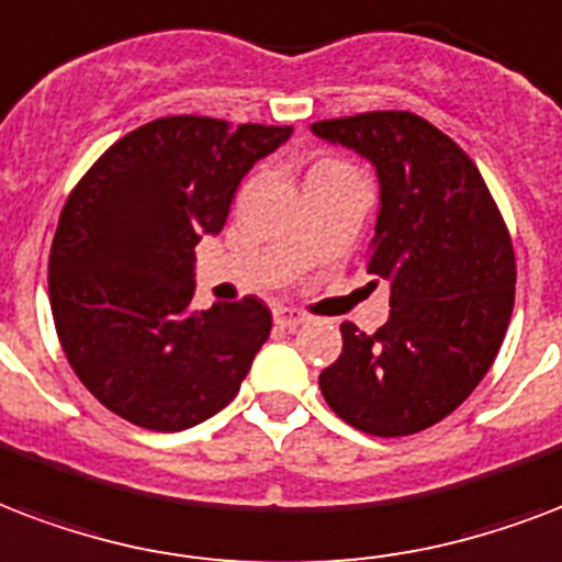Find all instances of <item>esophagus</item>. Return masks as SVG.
<instances>
[{
    "instance_id": "esophagus-1",
    "label": "esophagus",
    "mask_w": 562,
    "mask_h": 562,
    "mask_svg": "<svg viewBox=\"0 0 562 562\" xmlns=\"http://www.w3.org/2000/svg\"><path fill=\"white\" fill-rule=\"evenodd\" d=\"M303 321H306V315L297 310H291V306H280V310H273V324L282 329H297Z\"/></svg>"
}]
</instances>
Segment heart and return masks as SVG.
<instances>
[{
    "label": "heart",
    "mask_w": 562,
    "mask_h": 562,
    "mask_svg": "<svg viewBox=\"0 0 562 562\" xmlns=\"http://www.w3.org/2000/svg\"><path fill=\"white\" fill-rule=\"evenodd\" d=\"M359 170L350 161L345 158H333V156H324L318 161H312L310 173H306V186L312 182H318V179H329V177H357Z\"/></svg>",
    "instance_id": "1"
}]
</instances>
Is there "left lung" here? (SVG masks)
Wrapping results in <instances>:
<instances>
[{"instance_id": "1", "label": "left lung", "mask_w": 562, "mask_h": 562, "mask_svg": "<svg viewBox=\"0 0 562 562\" xmlns=\"http://www.w3.org/2000/svg\"><path fill=\"white\" fill-rule=\"evenodd\" d=\"M312 132L376 167L366 271L392 289L376 333L341 324L321 395L362 434L413 436L451 415L498 357L516 300L509 229L465 149L413 111L318 120Z\"/></svg>"}]
</instances>
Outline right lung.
Returning <instances> with one entry per match:
<instances>
[{
	"label": "right lung",
	"mask_w": 562,
	"mask_h": 562,
	"mask_svg": "<svg viewBox=\"0 0 562 562\" xmlns=\"http://www.w3.org/2000/svg\"><path fill=\"white\" fill-rule=\"evenodd\" d=\"M291 126L170 114L114 140L76 182L49 250L64 357L120 418L173 434L241 389L271 312L241 297L191 312L194 247L224 229L241 177Z\"/></svg>",
	"instance_id": "1"
}]
</instances>
